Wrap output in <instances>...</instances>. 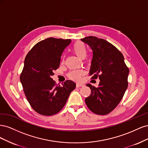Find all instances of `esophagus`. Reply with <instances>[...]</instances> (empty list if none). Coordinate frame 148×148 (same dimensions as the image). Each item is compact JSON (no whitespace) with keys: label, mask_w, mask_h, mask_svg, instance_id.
I'll return each instance as SVG.
<instances>
[{"label":"esophagus","mask_w":148,"mask_h":148,"mask_svg":"<svg viewBox=\"0 0 148 148\" xmlns=\"http://www.w3.org/2000/svg\"><path fill=\"white\" fill-rule=\"evenodd\" d=\"M84 84L83 83H77V87H82V86H84Z\"/></svg>","instance_id":"esophagus-1"}]
</instances>
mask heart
<instances>
[{
  "label": "heart",
  "mask_w": 148,
  "mask_h": 148,
  "mask_svg": "<svg viewBox=\"0 0 148 148\" xmlns=\"http://www.w3.org/2000/svg\"><path fill=\"white\" fill-rule=\"evenodd\" d=\"M73 50L74 52L79 57H84L86 56L87 53V49L85 44L80 41H78L74 44L73 46ZM64 62V60H62ZM84 73V70L81 69H77V70H71L69 73L68 77L73 80L78 81L81 78V76L83 75Z\"/></svg>",
  "instance_id": "b5f03b06"
}]
</instances>
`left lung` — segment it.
Returning a JSON list of instances; mask_svg holds the SVG:
<instances>
[{
    "mask_svg": "<svg viewBox=\"0 0 148 148\" xmlns=\"http://www.w3.org/2000/svg\"><path fill=\"white\" fill-rule=\"evenodd\" d=\"M81 40L88 44L93 52L89 75L91 79H100L97 88L86 84L91 93L85 99V102L93 113L107 115L123 97L128 87L129 69L122 52L105 39L91 36Z\"/></svg>",
    "mask_w": 148,
    "mask_h": 148,
    "instance_id": "left-lung-1",
    "label": "left lung"
}]
</instances>
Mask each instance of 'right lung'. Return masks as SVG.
<instances>
[{
	"label": "right lung",
	"instance_id": "obj_1",
	"mask_svg": "<svg viewBox=\"0 0 148 148\" xmlns=\"http://www.w3.org/2000/svg\"><path fill=\"white\" fill-rule=\"evenodd\" d=\"M70 42L71 39L47 38L35 44L25 57L20 82L30 106L39 114H57L76 87L70 80L60 86L51 78L59 67L62 52Z\"/></svg>",
	"mask_w": 148,
	"mask_h": 148
}]
</instances>
